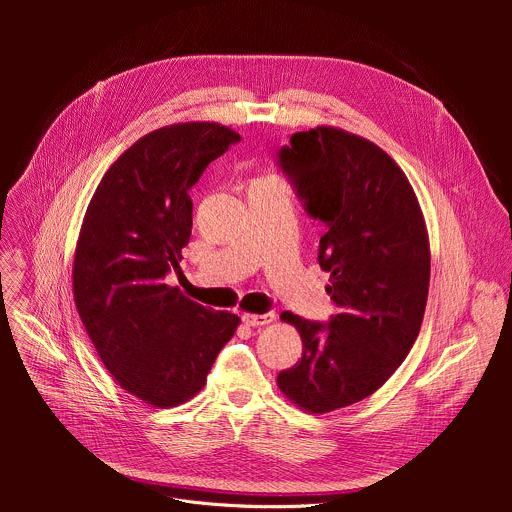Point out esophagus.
Returning <instances> with one entry per match:
<instances>
[{"label": "esophagus", "mask_w": 512, "mask_h": 512, "mask_svg": "<svg viewBox=\"0 0 512 512\" xmlns=\"http://www.w3.org/2000/svg\"><path fill=\"white\" fill-rule=\"evenodd\" d=\"M241 320L247 324V326H265V324H271L275 320V314L273 312H267V314H243Z\"/></svg>", "instance_id": "34e87169"}]
</instances>
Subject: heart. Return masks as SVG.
I'll use <instances>...</instances> for the list:
<instances>
[{
	"label": "heart",
	"instance_id": "heart-1",
	"mask_svg": "<svg viewBox=\"0 0 512 512\" xmlns=\"http://www.w3.org/2000/svg\"><path fill=\"white\" fill-rule=\"evenodd\" d=\"M255 182H259V184H265V182H281L275 174H267V176H263V178H257Z\"/></svg>",
	"mask_w": 512,
	"mask_h": 512
}]
</instances>
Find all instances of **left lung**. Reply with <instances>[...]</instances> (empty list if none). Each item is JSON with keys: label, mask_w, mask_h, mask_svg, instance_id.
<instances>
[{"label": "left lung", "mask_w": 512, "mask_h": 512, "mask_svg": "<svg viewBox=\"0 0 512 512\" xmlns=\"http://www.w3.org/2000/svg\"><path fill=\"white\" fill-rule=\"evenodd\" d=\"M310 216L326 223L318 263L340 308L330 324L283 312L302 358L277 375L279 391L308 413L373 395L417 340L429 291V235L419 200L377 143L332 125L294 133L279 152Z\"/></svg>", "instance_id": "8db88e82"}]
</instances>
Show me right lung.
Segmentation results:
<instances>
[{
  "label": "right lung",
  "instance_id": "add662e5",
  "mask_svg": "<svg viewBox=\"0 0 512 512\" xmlns=\"http://www.w3.org/2000/svg\"><path fill=\"white\" fill-rule=\"evenodd\" d=\"M239 139L214 121L139 137L105 172L83 218L72 259L77 312L115 383L152 407L200 393L241 324L164 283L192 233L188 190Z\"/></svg>",
  "mask_w": 512,
  "mask_h": 512
}]
</instances>
